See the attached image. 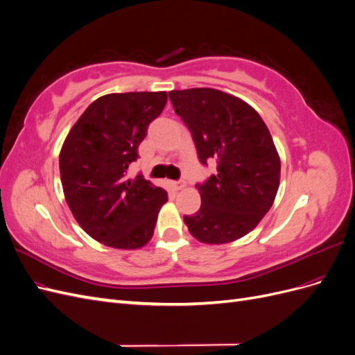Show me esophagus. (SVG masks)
Masks as SVG:
<instances>
[{
    "label": "esophagus",
    "mask_w": 355,
    "mask_h": 355,
    "mask_svg": "<svg viewBox=\"0 0 355 355\" xmlns=\"http://www.w3.org/2000/svg\"><path fill=\"white\" fill-rule=\"evenodd\" d=\"M171 187H173L175 191H180L187 187V184L185 182H171Z\"/></svg>",
    "instance_id": "esophagus-1"
}]
</instances>
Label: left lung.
I'll return each instance as SVG.
<instances>
[{"instance_id":"8db88e82","label":"left lung","mask_w":355,"mask_h":355,"mask_svg":"<svg viewBox=\"0 0 355 355\" xmlns=\"http://www.w3.org/2000/svg\"><path fill=\"white\" fill-rule=\"evenodd\" d=\"M175 112L189 128L202 164L216 175L196 185L201 207L184 216L192 237L225 244L244 237L271 209L282 163L266 124L249 103L216 89L171 90Z\"/></svg>"}]
</instances>
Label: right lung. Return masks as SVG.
<instances>
[{
  "mask_svg": "<svg viewBox=\"0 0 355 355\" xmlns=\"http://www.w3.org/2000/svg\"><path fill=\"white\" fill-rule=\"evenodd\" d=\"M166 92L101 96L72 125L59 154L63 194L75 220L92 239L121 250L153 239L167 192L127 168L148 125L163 112Z\"/></svg>",
  "mask_w": 355,
  "mask_h": 355,
  "instance_id": "obj_1",
  "label": "right lung"
}]
</instances>
